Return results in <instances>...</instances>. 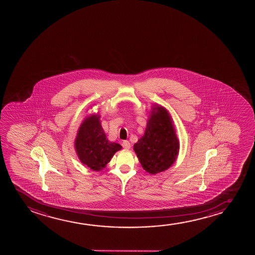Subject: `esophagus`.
<instances>
[{"label": "esophagus", "instance_id": "obj_1", "mask_svg": "<svg viewBox=\"0 0 255 255\" xmlns=\"http://www.w3.org/2000/svg\"><path fill=\"white\" fill-rule=\"evenodd\" d=\"M122 145L126 150H129V148H130V143H129V141H127V140L123 142Z\"/></svg>", "mask_w": 255, "mask_h": 255}]
</instances>
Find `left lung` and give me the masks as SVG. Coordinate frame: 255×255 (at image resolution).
<instances>
[{
  "mask_svg": "<svg viewBox=\"0 0 255 255\" xmlns=\"http://www.w3.org/2000/svg\"><path fill=\"white\" fill-rule=\"evenodd\" d=\"M133 149L144 171L157 174L174 164L179 141L171 114L162 105H153L143 136Z\"/></svg>",
  "mask_w": 255,
  "mask_h": 255,
  "instance_id": "left-lung-1",
  "label": "left lung"
}]
</instances>
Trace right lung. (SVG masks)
I'll return each mask as SVG.
<instances>
[{
    "label": "right lung",
    "instance_id": "1",
    "mask_svg": "<svg viewBox=\"0 0 255 255\" xmlns=\"http://www.w3.org/2000/svg\"><path fill=\"white\" fill-rule=\"evenodd\" d=\"M121 149L119 143L106 138L98 113L84 118L75 139V150L82 164L92 171H102Z\"/></svg>",
    "mask_w": 255,
    "mask_h": 255
}]
</instances>
